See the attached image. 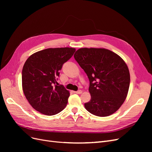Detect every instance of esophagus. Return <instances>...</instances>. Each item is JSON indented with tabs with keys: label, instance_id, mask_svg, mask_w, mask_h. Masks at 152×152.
I'll use <instances>...</instances> for the list:
<instances>
[{
	"label": "esophagus",
	"instance_id": "obj_1",
	"mask_svg": "<svg viewBox=\"0 0 152 152\" xmlns=\"http://www.w3.org/2000/svg\"><path fill=\"white\" fill-rule=\"evenodd\" d=\"M75 93H77V94H81V93H82V91L81 90H78V91H75Z\"/></svg>",
	"mask_w": 152,
	"mask_h": 152
}]
</instances>
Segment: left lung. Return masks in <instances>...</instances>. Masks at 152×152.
Masks as SVG:
<instances>
[{"instance_id":"left-lung-1","label":"left lung","mask_w":152,"mask_h":152,"mask_svg":"<svg viewBox=\"0 0 152 152\" xmlns=\"http://www.w3.org/2000/svg\"><path fill=\"white\" fill-rule=\"evenodd\" d=\"M74 58L89 80L91 100L86 109L98 117L115 112L125 101L130 84V73L123 59L111 50L81 48Z\"/></svg>"}]
</instances>
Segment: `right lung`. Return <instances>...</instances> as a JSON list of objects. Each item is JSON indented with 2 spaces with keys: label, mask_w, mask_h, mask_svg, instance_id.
<instances>
[{
  "label": "right lung",
  "mask_w": 152,
  "mask_h": 152,
  "mask_svg": "<svg viewBox=\"0 0 152 152\" xmlns=\"http://www.w3.org/2000/svg\"><path fill=\"white\" fill-rule=\"evenodd\" d=\"M75 49L49 48L37 52L26 59L22 70V87L26 98L37 111L54 115L65 108L70 93L58 85V77L63 64Z\"/></svg>",
  "instance_id": "add662e5"
}]
</instances>
